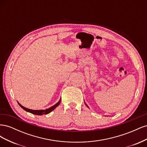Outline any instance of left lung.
<instances>
[{"label": "left lung", "instance_id": "8db88e82", "mask_svg": "<svg viewBox=\"0 0 147 147\" xmlns=\"http://www.w3.org/2000/svg\"><path fill=\"white\" fill-rule=\"evenodd\" d=\"M86 106H88V105H86Z\"/></svg>", "mask_w": 147, "mask_h": 147}]
</instances>
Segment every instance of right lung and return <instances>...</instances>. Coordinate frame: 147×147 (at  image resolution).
Instances as JSON below:
<instances>
[{
  "instance_id": "right-lung-1",
  "label": "right lung",
  "mask_w": 147,
  "mask_h": 147,
  "mask_svg": "<svg viewBox=\"0 0 147 147\" xmlns=\"http://www.w3.org/2000/svg\"><path fill=\"white\" fill-rule=\"evenodd\" d=\"M61 99H60L59 101L58 102H57V104H56L55 105L52 106L51 107H50V108L47 109H46V110H34L29 109H27V108L24 107H23V105H21L19 103V102H18V104L20 105V106L21 107L22 109H24L25 111H26V112H30V113H32V114H34V115H42L43 114H44V115L48 114V113H50L51 112H52V111H53V110H55V108H56L60 104V103H61Z\"/></svg>"
}]
</instances>
